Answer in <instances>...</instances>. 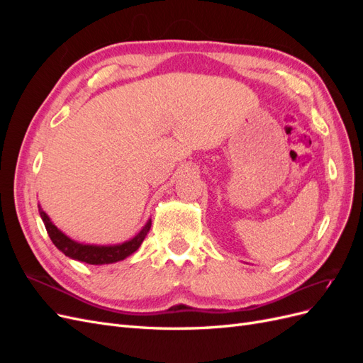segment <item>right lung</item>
Returning <instances> with one entry per match:
<instances>
[{
	"label": "right lung",
	"mask_w": 363,
	"mask_h": 363,
	"mask_svg": "<svg viewBox=\"0 0 363 363\" xmlns=\"http://www.w3.org/2000/svg\"><path fill=\"white\" fill-rule=\"evenodd\" d=\"M39 212H40L43 224H45L48 236L52 240V244L56 245L65 256L80 260V262H86L89 263V265H104V263H113V262L125 259L127 256L131 255V252H135L142 242H144V239L151 227V221H148L147 225L138 233V236L128 240V242L119 244V245H111V247L83 245L79 242H74L72 239L65 236L60 230L50 221V218L47 216L45 212L42 211L40 206H39Z\"/></svg>",
	"instance_id": "1"
}]
</instances>
